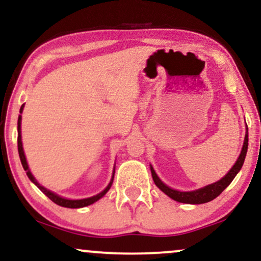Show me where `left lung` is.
Listing matches in <instances>:
<instances>
[{
	"mask_svg": "<svg viewBox=\"0 0 261 261\" xmlns=\"http://www.w3.org/2000/svg\"><path fill=\"white\" fill-rule=\"evenodd\" d=\"M247 149H248V128H247L246 137H244V143H243V147H242L241 154L238 156L237 162L234 163V165L231 168V170L228 171L227 174L221 178V180L216 181L212 185H208V186L203 188H199V190L190 191V192H181V191L172 190V188L166 186L164 182L158 177V175L155 174L154 169H153L152 166H150V172H152L153 181H154L156 187H158L161 191H163L166 196L170 197L171 199L176 200V202H180V203H186V204L208 203L210 200L216 198V197H218L219 194H220L222 191H224L225 188L231 184L232 180L236 177L238 171H240L242 166H243L244 159H246V154H247Z\"/></svg>",
	"mask_w": 261,
	"mask_h": 261,
	"instance_id": "obj_1",
	"label": "left lung"
}]
</instances>
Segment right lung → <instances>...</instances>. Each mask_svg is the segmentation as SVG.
Masks as SVG:
<instances>
[{
    "mask_svg": "<svg viewBox=\"0 0 261 261\" xmlns=\"http://www.w3.org/2000/svg\"><path fill=\"white\" fill-rule=\"evenodd\" d=\"M23 108H24V105L20 107V113L23 112ZM20 122H21V115H19V118H18V152H19V158H20V162H21V165H23L24 170L27 171V175L28 177L30 178L31 182H34V184L36 185L37 187L40 188L41 191H42L43 193L46 194L47 197H48L49 199L52 200V202H55L56 204H58V205L61 206H64V208H83V206H87V205H91V204H93L95 202H97V200L102 198L105 194L108 192L109 188H111L112 184H113V178H114V172L115 170L113 171V177L111 182H109L108 186L106 187V190H103L102 192L96 194V196L93 197H90V198H85V199H67V198H63V197L58 196V194L53 193L51 192L49 190H47V188H45L43 186H41V185L39 184V182L36 181V178L33 176V174H31L30 170H29V166H28V163H27V158H25V154H24V150H23V143H21V135H20Z\"/></svg>",
    "mask_w": 261,
    "mask_h": 261,
    "instance_id": "obj_1",
    "label": "right lung"
}]
</instances>
